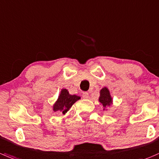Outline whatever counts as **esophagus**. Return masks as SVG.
I'll return each mask as SVG.
<instances>
[{
	"label": "esophagus",
	"instance_id": "34e87169",
	"mask_svg": "<svg viewBox=\"0 0 159 159\" xmlns=\"http://www.w3.org/2000/svg\"><path fill=\"white\" fill-rule=\"evenodd\" d=\"M82 96H83V98H88L89 97V93H88L87 92H84L82 93Z\"/></svg>",
	"mask_w": 159,
	"mask_h": 159
}]
</instances>
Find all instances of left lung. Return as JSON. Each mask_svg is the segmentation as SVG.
Wrapping results in <instances>:
<instances>
[{
  "label": "left lung",
  "mask_w": 159,
  "mask_h": 159,
  "mask_svg": "<svg viewBox=\"0 0 159 159\" xmlns=\"http://www.w3.org/2000/svg\"><path fill=\"white\" fill-rule=\"evenodd\" d=\"M100 102L102 104L103 107L106 108L107 106H110L112 102V98L109 94V91L107 88H103L100 91V97L98 98Z\"/></svg>",
  "instance_id": "left-lung-1"
}]
</instances>
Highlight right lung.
I'll list each match as a JSON object with an SVG mask.
<instances>
[{"mask_svg":"<svg viewBox=\"0 0 159 159\" xmlns=\"http://www.w3.org/2000/svg\"><path fill=\"white\" fill-rule=\"evenodd\" d=\"M80 99V97L75 95H70L67 89H62L58 97L57 101L53 106V111L54 112H62L65 114L70 108L73 106L74 103Z\"/></svg>","mask_w":159,"mask_h":159,"instance_id":"add662e5","label":"right lung"}]
</instances>
